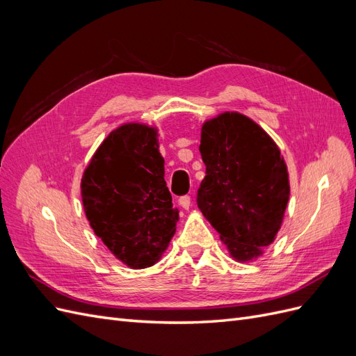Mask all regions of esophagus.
Returning a JSON list of instances; mask_svg holds the SVG:
<instances>
[{
	"mask_svg": "<svg viewBox=\"0 0 356 356\" xmlns=\"http://www.w3.org/2000/svg\"><path fill=\"white\" fill-rule=\"evenodd\" d=\"M178 202H179V207L182 209H188L191 207V197L190 196H182V197H179Z\"/></svg>",
	"mask_w": 356,
	"mask_h": 356,
	"instance_id": "obj_1",
	"label": "esophagus"
}]
</instances>
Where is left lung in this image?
Masks as SVG:
<instances>
[{
	"mask_svg": "<svg viewBox=\"0 0 356 356\" xmlns=\"http://www.w3.org/2000/svg\"><path fill=\"white\" fill-rule=\"evenodd\" d=\"M199 149L207 166L199 209L233 260H257L275 242L289 200L281 149L260 124L238 111L204 122Z\"/></svg>",
	"mask_w": 356,
	"mask_h": 356,
	"instance_id": "obj_1",
	"label": "left lung"
}]
</instances>
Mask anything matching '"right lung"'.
Masks as SVG:
<instances>
[{"label":"right lung","mask_w":356,"mask_h":356,"mask_svg":"<svg viewBox=\"0 0 356 356\" xmlns=\"http://www.w3.org/2000/svg\"><path fill=\"white\" fill-rule=\"evenodd\" d=\"M157 127L124 123L92 156L81 200L95 234L131 268L154 266L177 230L178 209L165 181Z\"/></svg>","instance_id":"add662e5"}]
</instances>
